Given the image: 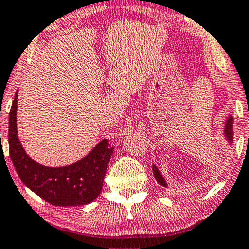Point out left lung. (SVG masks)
I'll return each mask as SVG.
<instances>
[{"label": "left lung", "mask_w": 249, "mask_h": 249, "mask_svg": "<svg viewBox=\"0 0 249 249\" xmlns=\"http://www.w3.org/2000/svg\"><path fill=\"white\" fill-rule=\"evenodd\" d=\"M225 136L227 138L230 142H233V118L232 117H229L226 121V125H225ZM153 174H154V178L158 181V183H160L162 187H167L166 181H164L162 175H161L160 172H159L157 167L153 164Z\"/></svg>", "instance_id": "obj_1"}]
</instances>
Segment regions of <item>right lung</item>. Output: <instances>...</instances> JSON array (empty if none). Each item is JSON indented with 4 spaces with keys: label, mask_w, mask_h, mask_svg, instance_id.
<instances>
[{
    "label": "right lung",
    "mask_w": 249,
    "mask_h": 249,
    "mask_svg": "<svg viewBox=\"0 0 249 249\" xmlns=\"http://www.w3.org/2000/svg\"><path fill=\"white\" fill-rule=\"evenodd\" d=\"M18 91L9 112V154L19 178L26 187L50 204L56 206L85 205L98 196L103 187L113 148L104 139L76 163L58 168L41 166L25 153L17 137L16 112Z\"/></svg>",
    "instance_id": "add662e5"
}]
</instances>
